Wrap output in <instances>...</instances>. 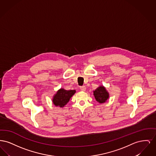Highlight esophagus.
Here are the masks:
<instances>
[{
    "mask_svg": "<svg viewBox=\"0 0 156 156\" xmlns=\"http://www.w3.org/2000/svg\"><path fill=\"white\" fill-rule=\"evenodd\" d=\"M80 89H81L82 91H85L86 87L85 86H82V87H80Z\"/></svg>",
    "mask_w": 156,
    "mask_h": 156,
    "instance_id": "obj_1",
    "label": "esophagus"
}]
</instances>
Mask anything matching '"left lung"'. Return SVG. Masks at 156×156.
Masks as SVG:
<instances>
[{
  "mask_svg": "<svg viewBox=\"0 0 156 156\" xmlns=\"http://www.w3.org/2000/svg\"><path fill=\"white\" fill-rule=\"evenodd\" d=\"M94 95L97 102L103 104L109 99V94L104 86H99L94 91Z\"/></svg>",
  "mask_w": 156,
  "mask_h": 156,
  "instance_id": "8db88e82",
  "label": "left lung"
}]
</instances>
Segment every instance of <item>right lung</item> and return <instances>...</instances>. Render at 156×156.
<instances>
[{
    "label": "right lung",
    "mask_w": 156,
    "mask_h": 156,
    "mask_svg": "<svg viewBox=\"0 0 156 156\" xmlns=\"http://www.w3.org/2000/svg\"><path fill=\"white\" fill-rule=\"evenodd\" d=\"M75 90H66L59 89L52 98V102L56 106L64 107L69 102L70 98L74 95Z\"/></svg>",
    "instance_id": "1"
}]
</instances>
